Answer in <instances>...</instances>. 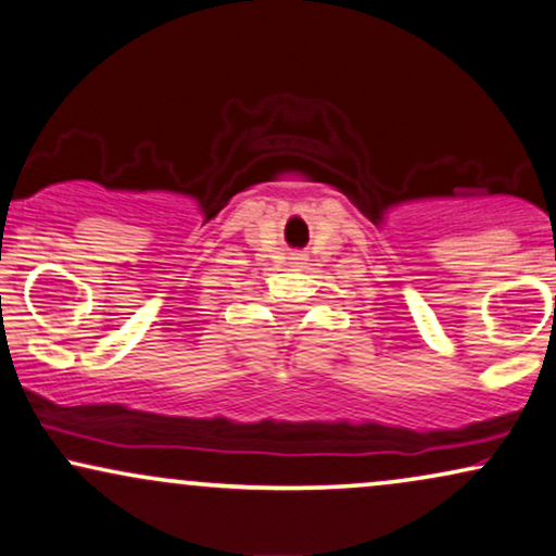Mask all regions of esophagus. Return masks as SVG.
<instances>
[{
  "mask_svg": "<svg viewBox=\"0 0 556 556\" xmlns=\"http://www.w3.org/2000/svg\"><path fill=\"white\" fill-rule=\"evenodd\" d=\"M302 262H305V258H302V254H294V256H292V264H294V266H300Z\"/></svg>",
  "mask_w": 556,
  "mask_h": 556,
  "instance_id": "obj_1",
  "label": "esophagus"
}]
</instances>
